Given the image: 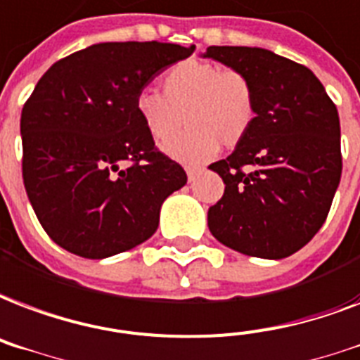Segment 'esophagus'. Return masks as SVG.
I'll list each match as a JSON object with an SVG mask.
<instances>
[{"label": "esophagus", "mask_w": 360, "mask_h": 360, "mask_svg": "<svg viewBox=\"0 0 360 360\" xmlns=\"http://www.w3.org/2000/svg\"><path fill=\"white\" fill-rule=\"evenodd\" d=\"M200 172H202V168H186V177H188V181H194L200 175Z\"/></svg>", "instance_id": "34e87169"}]
</instances>
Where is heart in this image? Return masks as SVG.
I'll use <instances>...</instances> for the list:
<instances>
[{
	"instance_id": "obj_1",
	"label": "heart",
	"mask_w": 360,
	"mask_h": 360,
	"mask_svg": "<svg viewBox=\"0 0 360 360\" xmlns=\"http://www.w3.org/2000/svg\"><path fill=\"white\" fill-rule=\"evenodd\" d=\"M134 109L156 143L169 141L185 120L188 130L164 153L183 164H202L217 155L221 143L236 147L243 141L257 120V94L243 71L185 60L164 75L162 94L139 90Z\"/></svg>"
}]
</instances>
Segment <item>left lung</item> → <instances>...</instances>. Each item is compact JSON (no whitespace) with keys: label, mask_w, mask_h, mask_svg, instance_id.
I'll use <instances>...</instances> for the list:
<instances>
[{"label":"left lung","mask_w":360,"mask_h":360,"mask_svg":"<svg viewBox=\"0 0 360 360\" xmlns=\"http://www.w3.org/2000/svg\"><path fill=\"white\" fill-rule=\"evenodd\" d=\"M202 56L243 71L257 94L251 131L210 166L224 194L207 211V226L238 253L285 259L319 232L340 185L336 105L306 65L276 52L207 46Z\"/></svg>","instance_id":"8db88e82"}]
</instances>
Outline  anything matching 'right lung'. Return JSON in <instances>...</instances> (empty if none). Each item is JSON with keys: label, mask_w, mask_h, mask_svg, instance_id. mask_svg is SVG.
<instances>
[{"label": "right lung", "mask_w": 360, "mask_h": 360, "mask_svg": "<svg viewBox=\"0 0 360 360\" xmlns=\"http://www.w3.org/2000/svg\"><path fill=\"white\" fill-rule=\"evenodd\" d=\"M194 52L158 41L98 43L58 60L22 107V177L41 226L84 259L134 249L186 183L137 119L134 101Z\"/></svg>", "instance_id": "obj_1"}]
</instances>
